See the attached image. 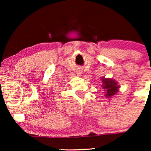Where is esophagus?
Instances as JSON below:
<instances>
[{
	"label": "esophagus",
	"mask_w": 151,
	"mask_h": 151,
	"mask_svg": "<svg viewBox=\"0 0 151 151\" xmlns=\"http://www.w3.org/2000/svg\"><path fill=\"white\" fill-rule=\"evenodd\" d=\"M77 74H78V75H80V74H82V71H81V70H77Z\"/></svg>",
	"instance_id": "esophagus-1"
}]
</instances>
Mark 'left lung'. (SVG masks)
Returning <instances> with one entry per match:
<instances>
[{
	"mask_svg": "<svg viewBox=\"0 0 151 151\" xmlns=\"http://www.w3.org/2000/svg\"><path fill=\"white\" fill-rule=\"evenodd\" d=\"M103 88L106 91V96L111 97L115 95L118 91V85L116 82L111 79H101Z\"/></svg>",
	"mask_w": 151,
	"mask_h": 151,
	"instance_id": "8db88e82",
	"label": "left lung"
}]
</instances>
